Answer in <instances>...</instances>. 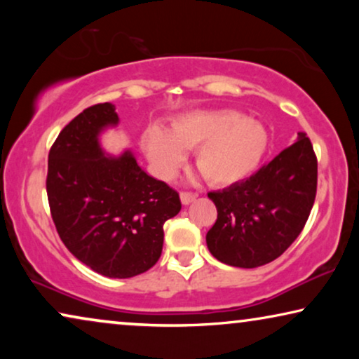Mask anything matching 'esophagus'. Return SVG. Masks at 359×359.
Returning a JSON list of instances; mask_svg holds the SVG:
<instances>
[{
    "instance_id": "1",
    "label": "esophagus",
    "mask_w": 359,
    "mask_h": 359,
    "mask_svg": "<svg viewBox=\"0 0 359 359\" xmlns=\"http://www.w3.org/2000/svg\"><path fill=\"white\" fill-rule=\"evenodd\" d=\"M180 198H181V203H183L184 205H188V204L193 203L196 198H198V194H196V193H181Z\"/></svg>"
}]
</instances>
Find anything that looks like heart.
Returning a JSON list of instances; mask_svg holds the SVG:
<instances>
[{"label":"heart","mask_w":359,"mask_h":359,"mask_svg":"<svg viewBox=\"0 0 359 359\" xmlns=\"http://www.w3.org/2000/svg\"><path fill=\"white\" fill-rule=\"evenodd\" d=\"M142 147L158 171L168 178L194 151V165L212 184H233L247 178L262 161L268 147L266 129L259 122L230 109L184 112L168 132L151 126L142 135Z\"/></svg>","instance_id":"heart-1"}]
</instances>
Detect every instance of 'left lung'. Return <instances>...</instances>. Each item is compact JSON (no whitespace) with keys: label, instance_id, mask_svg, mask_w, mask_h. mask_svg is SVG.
<instances>
[{"label":"left lung","instance_id":"8db88e82","mask_svg":"<svg viewBox=\"0 0 359 359\" xmlns=\"http://www.w3.org/2000/svg\"><path fill=\"white\" fill-rule=\"evenodd\" d=\"M317 158L306 134L247 180L209 193L217 220L205 235L209 252L237 268L263 266L286 252L316 201Z\"/></svg>","mask_w":359,"mask_h":359}]
</instances>
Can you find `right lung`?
Returning <instances> with one entry per match:
<instances>
[{"label": "right lung", "mask_w": 359, "mask_h": 359, "mask_svg": "<svg viewBox=\"0 0 359 359\" xmlns=\"http://www.w3.org/2000/svg\"><path fill=\"white\" fill-rule=\"evenodd\" d=\"M119 126L111 102L91 106L63 127L48 154L47 196L70 253L107 278H132L158 262L163 224L180 196L142 170L127 149L109 155L101 135Z\"/></svg>", "instance_id": "1"}]
</instances>
